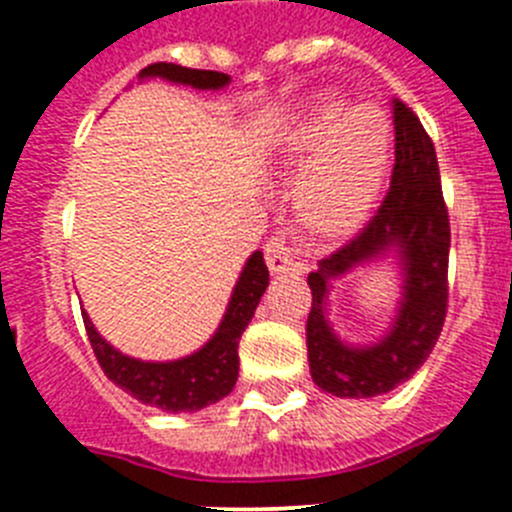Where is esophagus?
Wrapping results in <instances>:
<instances>
[{
	"label": "esophagus",
	"instance_id": "34e87169",
	"mask_svg": "<svg viewBox=\"0 0 512 512\" xmlns=\"http://www.w3.org/2000/svg\"><path fill=\"white\" fill-rule=\"evenodd\" d=\"M266 253V264L274 274H287L297 266V251H295V241L289 238L287 233H274L266 241L264 246Z\"/></svg>",
	"mask_w": 512,
	"mask_h": 512
}]
</instances>
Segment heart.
<instances>
[{
    "label": "heart",
    "instance_id": "1",
    "mask_svg": "<svg viewBox=\"0 0 512 512\" xmlns=\"http://www.w3.org/2000/svg\"><path fill=\"white\" fill-rule=\"evenodd\" d=\"M374 107L343 112L336 97H320L297 120L292 151L312 158L295 187V205L307 223L341 230L366 215L390 164V122L379 126Z\"/></svg>",
    "mask_w": 512,
    "mask_h": 512
}]
</instances>
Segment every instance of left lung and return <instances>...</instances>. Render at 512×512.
Returning <instances> with one entry per match:
<instances>
[{
  "instance_id": "1",
  "label": "left lung",
  "mask_w": 512,
  "mask_h": 512,
  "mask_svg": "<svg viewBox=\"0 0 512 512\" xmlns=\"http://www.w3.org/2000/svg\"><path fill=\"white\" fill-rule=\"evenodd\" d=\"M395 169L379 210L359 233L318 261L307 284V361L312 382L336 397H377L408 382L431 356L449 300V212L443 205L441 174L431 138L408 104L392 102ZM396 259L403 297L393 325L374 344L341 342L327 320V295L336 278L374 260Z\"/></svg>"
}]
</instances>
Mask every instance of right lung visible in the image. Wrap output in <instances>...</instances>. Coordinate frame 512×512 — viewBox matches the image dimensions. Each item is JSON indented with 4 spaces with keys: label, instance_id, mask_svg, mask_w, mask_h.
<instances>
[{
    "label": "right lung",
    "instance_id": "1",
    "mask_svg": "<svg viewBox=\"0 0 512 512\" xmlns=\"http://www.w3.org/2000/svg\"><path fill=\"white\" fill-rule=\"evenodd\" d=\"M156 76L171 84L210 89V92L225 89L230 84L228 74L184 69L176 63H151L148 69L140 71L138 79H156ZM266 287H269V269L264 264V253L253 251L235 282L223 320L210 341L197 348L194 354L174 361H143L122 354L99 336L87 312L81 310V315H84L94 356L110 382H115L120 390L133 395L143 405H151L164 413H197L233 392L235 379H238V341L251 323Z\"/></svg>",
    "mask_w": 512,
    "mask_h": 512
}]
</instances>
